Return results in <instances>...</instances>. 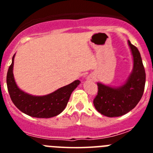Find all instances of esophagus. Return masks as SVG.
Listing matches in <instances>:
<instances>
[{
	"mask_svg": "<svg viewBox=\"0 0 153 153\" xmlns=\"http://www.w3.org/2000/svg\"><path fill=\"white\" fill-rule=\"evenodd\" d=\"M86 79L88 81H93L95 79V77H94V76L93 75H89L87 77H86Z\"/></svg>",
	"mask_w": 153,
	"mask_h": 153,
	"instance_id": "1",
	"label": "esophagus"
}]
</instances>
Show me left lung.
Here are the masks:
<instances>
[{
  "mask_svg": "<svg viewBox=\"0 0 153 153\" xmlns=\"http://www.w3.org/2000/svg\"><path fill=\"white\" fill-rule=\"evenodd\" d=\"M133 60V67L129 77L117 87L97 83L98 93L93 100L96 109L108 117H120L132 110L143 97L146 73L140 51L128 40Z\"/></svg>",
  "mask_w": 153,
  "mask_h": 153,
  "instance_id": "1",
  "label": "left lung"
}]
</instances>
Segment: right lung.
<instances>
[{
    "mask_svg": "<svg viewBox=\"0 0 153 153\" xmlns=\"http://www.w3.org/2000/svg\"><path fill=\"white\" fill-rule=\"evenodd\" d=\"M7 74V86L12 102L22 113L36 118H51L63 111L67 106L72 92L80 83L75 80L69 85L44 96H33L25 93L17 86L13 77V60Z\"/></svg>",
    "mask_w": 153,
    "mask_h": 153,
    "instance_id": "obj_1",
    "label": "right lung"
}]
</instances>
